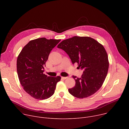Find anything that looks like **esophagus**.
<instances>
[{
    "mask_svg": "<svg viewBox=\"0 0 129 129\" xmlns=\"http://www.w3.org/2000/svg\"><path fill=\"white\" fill-rule=\"evenodd\" d=\"M61 78H62V79H63V80H65V79H66L67 78V77H61Z\"/></svg>",
    "mask_w": 129,
    "mask_h": 129,
    "instance_id": "34e87169",
    "label": "esophagus"
}]
</instances>
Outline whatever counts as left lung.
<instances>
[{"instance_id": "obj_1", "label": "left lung", "mask_w": 129, "mask_h": 129, "mask_svg": "<svg viewBox=\"0 0 129 129\" xmlns=\"http://www.w3.org/2000/svg\"><path fill=\"white\" fill-rule=\"evenodd\" d=\"M57 47L68 55L73 64L78 63L84 71L81 78H76L75 86L69 92L79 99L95 93L102 87L109 68L108 57L104 46L88 37L75 36L62 41Z\"/></svg>"}]
</instances>
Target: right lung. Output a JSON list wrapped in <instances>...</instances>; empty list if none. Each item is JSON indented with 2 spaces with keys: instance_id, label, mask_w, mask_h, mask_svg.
Here are the masks:
<instances>
[{
  "instance_id": "obj_1",
  "label": "right lung",
  "mask_w": 129,
  "mask_h": 129,
  "mask_svg": "<svg viewBox=\"0 0 129 129\" xmlns=\"http://www.w3.org/2000/svg\"><path fill=\"white\" fill-rule=\"evenodd\" d=\"M61 40L38 38L30 41L22 49L17 60V71L21 85L26 93L40 100L54 93L61 77H48L44 67L51 50Z\"/></svg>"
}]
</instances>
